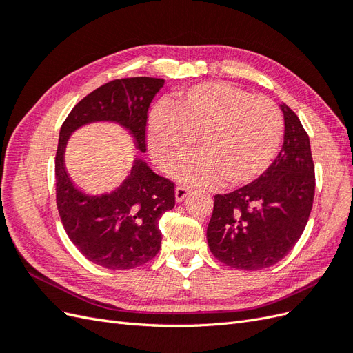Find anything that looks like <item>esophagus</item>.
Returning a JSON list of instances; mask_svg holds the SVG:
<instances>
[{"label":"esophagus","mask_w":353,"mask_h":353,"mask_svg":"<svg viewBox=\"0 0 353 353\" xmlns=\"http://www.w3.org/2000/svg\"><path fill=\"white\" fill-rule=\"evenodd\" d=\"M188 194H190V190L187 187H183V185L176 187V190H175V199H176L178 203L183 201Z\"/></svg>","instance_id":"34e87169"}]
</instances>
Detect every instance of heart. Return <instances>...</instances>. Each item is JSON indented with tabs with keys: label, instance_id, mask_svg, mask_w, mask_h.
<instances>
[{
	"label": "heart",
	"instance_id": "obj_1",
	"mask_svg": "<svg viewBox=\"0 0 353 353\" xmlns=\"http://www.w3.org/2000/svg\"><path fill=\"white\" fill-rule=\"evenodd\" d=\"M283 134L281 113L270 99L225 82L194 85L170 104L156 105L147 128L150 154L166 172L191 152L199 135L201 152L175 175L203 187L253 183L274 162Z\"/></svg>",
	"mask_w": 353,
	"mask_h": 353
}]
</instances>
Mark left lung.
Instances as JSON below:
<instances>
[{"instance_id":"8db88e82","label":"left lung","mask_w":353,"mask_h":353,"mask_svg":"<svg viewBox=\"0 0 353 353\" xmlns=\"http://www.w3.org/2000/svg\"><path fill=\"white\" fill-rule=\"evenodd\" d=\"M284 114V143L252 184L216 194L208 225L212 254L227 266L258 271L280 262L301 239L312 210L315 168L309 137L296 113Z\"/></svg>"}]
</instances>
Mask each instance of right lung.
Instances as JSON below:
<instances>
[{
	"instance_id": "obj_1",
	"label": "right lung",
	"mask_w": 353,
	"mask_h": 353,
	"mask_svg": "<svg viewBox=\"0 0 353 353\" xmlns=\"http://www.w3.org/2000/svg\"><path fill=\"white\" fill-rule=\"evenodd\" d=\"M165 79H114L83 97L61 125L56 153V200L70 241L88 261L113 271L144 265L160 250L159 219L175 206V187L154 174L141 157L112 193L91 196L70 179L65 150L70 134L94 122H113L131 134L138 152H145L147 112Z\"/></svg>"
}]
</instances>
